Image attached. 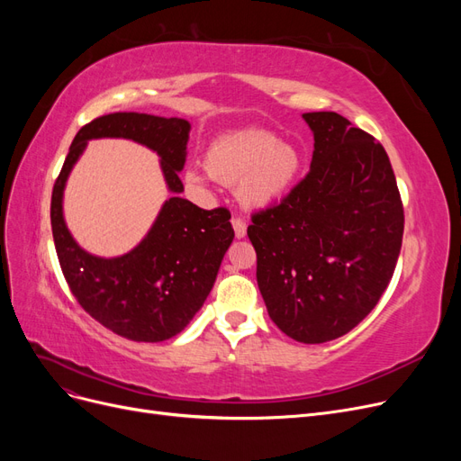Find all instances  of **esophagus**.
I'll list each match as a JSON object with an SVG mask.
<instances>
[{"label": "esophagus", "mask_w": 461, "mask_h": 461, "mask_svg": "<svg viewBox=\"0 0 461 461\" xmlns=\"http://www.w3.org/2000/svg\"><path fill=\"white\" fill-rule=\"evenodd\" d=\"M232 227H234L236 239H244V236H246V229H248L246 221H244L242 217H232Z\"/></svg>", "instance_id": "1"}]
</instances>
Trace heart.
<instances>
[{"label":"heart","instance_id":"heart-1","mask_svg":"<svg viewBox=\"0 0 461 461\" xmlns=\"http://www.w3.org/2000/svg\"><path fill=\"white\" fill-rule=\"evenodd\" d=\"M302 156L290 142L276 140L269 131L229 134L207 149L205 169L225 186H236L242 203L263 207L276 202L294 183ZM190 183H202L198 171H188Z\"/></svg>","mask_w":461,"mask_h":461}]
</instances>
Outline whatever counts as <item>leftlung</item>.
<instances>
[{"label": "left lung", "instance_id": "8db88e82", "mask_svg": "<svg viewBox=\"0 0 461 461\" xmlns=\"http://www.w3.org/2000/svg\"><path fill=\"white\" fill-rule=\"evenodd\" d=\"M310 173L252 215L258 286L273 323L321 344L352 330L381 300L402 248L403 205L381 142L334 111L303 113Z\"/></svg>", "mask_w": 461, "mask_h": 461}]
</instances>
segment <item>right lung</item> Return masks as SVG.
Returning <instances> with one entry per match:
<instances>
[{
    "label": "right lung",
    "instance_id": "obj_1",
    "mask_svg": "<svg viewBox=\"0 0 461 461\" xmlns=\"http://www.w3.org/2000/svg\"><path fill=\"white\" fill-rule=\"evenodd\" d=\"M190 122L146 113H109L82 127L68 148L51 192V230L65 281L97 323L134 342H161L183 330L202 308L234 230L227 207L202 209L173 196L132 252L95 258L85 252L63 219V188L92 138H129L158 151L171 192L186 161Z\"/></svg>",
    "mask_w": 461,
    "mask_h": 461
}]
</instances>
